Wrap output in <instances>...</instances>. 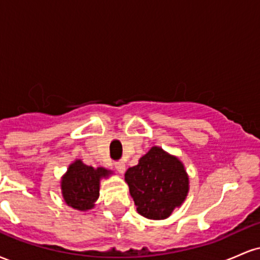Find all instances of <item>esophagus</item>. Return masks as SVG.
<instances>
[{"label": "esophagus", "instance_id": "1", "mask_svg": "<svg viewBox=\"0 0 260 260\" xmlns=\"http://www.w3.org/2000/svg\"><path fill=\"white\" fill-rule=\"evenodd\" d=\"M115 168L120 174H123V172L126 171V165H124L123 161H117V162H115Z\"/></svg>", "mask_w": 260, "mask_h": 260}]
</instances>
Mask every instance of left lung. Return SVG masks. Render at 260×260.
<instances>
[{"label":"left lung","instance_id":"1","mask_svg":"<svg viewBox=\"0 0 260 260\" xmlns=\"http://www.w3.org/2000/svg\"><path fill=\"white\" fill-rule=\"evenodd\" d=\"M137 211L151 220H164L181 207L189 190L183 164L159 147H153L138 165L124 174Z\"/></svg>","mask_w":260,"mask_h":260}]
</instances>
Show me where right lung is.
<instances>
[{
    "label": "right lung",
    "mask_w": 260,
    "mask_h": 260,
    "mask_svg": "<svg viewBox=\"0 0 260 260\" xmlns=\"http://www.w3.org/2000/svg\"><path fill=\"white\" fill-rule=\"evenodd\" d=\"M110 175V170L94 169L83 164L82 160H76L71 164L61 180L62 196L66 204L82 211L94 208V203L99 198L100 180Z\"/></svg>",
    "instance_id": "add662e5"
}]
</instances>
